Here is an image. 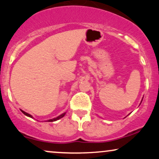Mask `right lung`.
<instances>
[{
	"mask_svg": "<svg viewBox=\"0 0 159 159\" xmlns=\"http://www.w3.org/2000/svg\"><path fill=\"white\" fill-rule=\"evenodd\" d=\"M21 112H22L23 114H25V115H26V116H30V117L33 118V116H32L31 115H30V114H27V113L25 112V111H22V110H21ZM65 114H66V113H64V114H62L61 115H60L59 116H57V117H56V118H54V119H52V120H48V122H54V121H56V120H60V119H61V118L63 117V116H64Z\"/></svg>",
	"mask_w": 159,
	"mask_h": 159,
	"instance_id": "obj_1",
	"label": "right lung"
}]
</instances>
